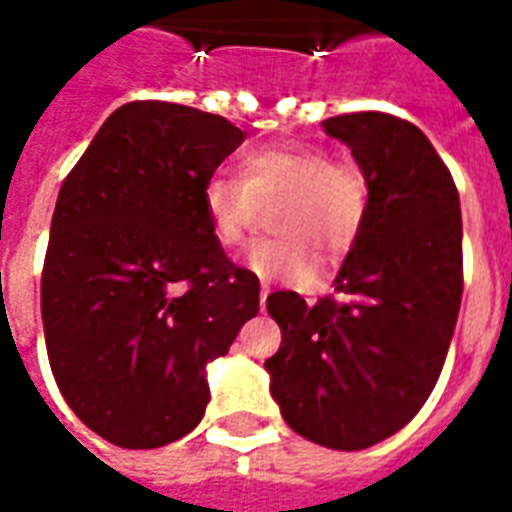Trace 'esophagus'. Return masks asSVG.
Returning a JSON list of instances; mask_svg holds the SVG:
<instances>
[{
    "mask_svg": "<svg viewBox=\"0 0 512 512\" xmlns=\"http://www.w3.org/2000/svg\"><path fill=\"white\" fill-rule=\"evenodd\" d=\"M268 293H271V288H268V285H263V288H260V307H266Z\"/></svg>",
    "mask_w": 512,
    "mask_h": 512,
    "instance_id": "esophagus-1",
    "label": "esophagus"
}]
</instances>
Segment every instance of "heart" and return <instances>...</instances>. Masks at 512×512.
<instances>
[{"label": "heart", "mask_w": 512, "mask_h": 512, "mask_svg": "<svg viewBox=\"0 0 512 512\" xmlns=\"http://www.w3.org/2000/svg\"><path fill=\"white\" fill-rule=\"evenodd\" d=\"M277 238L249 246L244 263L263 282L307 288L318 279V255H348L365 233L373 186L354 158H332L307 142L266 145L241 158V178L216 172L202 186V208L216 244H244L260 205L277 202Z\"/></svg>", "instance_id": "heart-1"}]
</instances>
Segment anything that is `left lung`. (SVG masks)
Returning a JSON list of instances; mask_svg holds the SVG:
<instances>
[{
	"label": "left lung",
	"mask_w": 512,
	"mask_h": 512,
	"mask_svg": "<svg viewBox=\"0 0 512 512\" xmlns=\"http://www.w3.org/2000/svg\"><path fill=\"white\" fill-rule=\"evenodd\" d=\"M373 186L370 219L334 293L266 301L282 345L266 370L290 428L332 450H365L408 425L439 381L463 293L458 189L428 136L384 112L323 120Z\"/></svg>",
	"instance_id": "8db88e82"
}]
</instances>
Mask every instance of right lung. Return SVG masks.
I'll return each mask as SVG.
<instances>
[{
  "label": "right lung",
  "mask_w": 512,
  "mask_h": 512,
  "mask_svg": "<svg viewBox=\"0 0 512 512\" xmlns=\"http://www.w3.org/2000/svg\"><path fill=\"white\" fill-rule=\"evenodd\" d=\"M244 139L219 115L134 101L62 183L40 279L46 351L73 414L117 447L197 428L205 365L260 310V282L202 208L205 180Z\"/></svg>",
  "instance_id": "right-lung-1"
}]
</instances>
